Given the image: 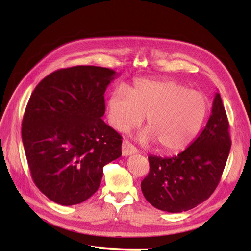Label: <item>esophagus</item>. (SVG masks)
<instances>
[{"instance_id":"1","label":"esophagus","mask_w":251,"mask_h":251,"mask_svg":"<svg viewBox=\"0 0 251 251\" xmlns=\"http://www.w3.org/2000/svg\"><path fill=\"white\" fill-rule=\"evenodd\" d=\"M137 152H138L137 149L134 146H132L129 141L123 140V143H122V154H123V156H128V155H131V154H135Z\"/></svg>"}]
</instances>
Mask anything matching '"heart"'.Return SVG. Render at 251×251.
<instances>
[{
    "label": "heart",
    "instance_id": "obj_1",
    "mask_svg": "<svg viewBox=\"0 0 251 251\" xmlns=\"http://www.w3.org/2000/svg\"><path fill=\"white\" fill-rule=\"evenodd\" d=\"M208 111L207 98L173 79L137 81L131 90L120 86L108 100L109 122L119 131L139 126L147 116L142 141L155 140L164 151L184 149L199 134Z\"/></svg>",
    "mask_w": 251,
    "mask_h": 251
}]
</instances>
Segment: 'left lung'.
<instances>
[{"label": "left lung", "instance_id": "8db88e82", "mask_svg": "<svg viewBox=\"0 0 251 251\" xmlns=\"http://www.w3.org/2000/svg\"><path fill=\"white\" fill-rule=\"evenodd\" d=\"M228 121L217 93L209 120L200 136L174 157L149 156L142 180L146 200L159 210L182 212L201 204L219 184L231 149Z\"/></svg>", "mask_w": 251, "mask_h": 251}]
</instances>
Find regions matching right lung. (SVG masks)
<instances>
[{
	"label": "right lung",
	"instance_id": "1",
	"mask_svg": "<svg viewBox=\"0 0 251 251\" xmlns=\"http://www.w3.org/2000/svg\"><path fill=\"white\" fill-rule=\"evenodd\" d=\"M115 71L76 66L50 73L37 84L24 114L23 143L39 190L63 206L98 190L104 165L122 155V137L101 117L104 92Z\"/></svg>",
	"mask_w": 251,
	"mask_h": 251
}]
</instances>
